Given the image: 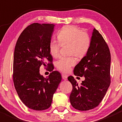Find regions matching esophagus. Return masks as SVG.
I'll use <instances>...</instances> for the list:
<instances>
[{
  "label": "esophagus",
  "mask_w": 122,
  "mask_h": 122,
  "mask_svg": "<svg viewBox=\"0 0 122 122\" xmlns=\"http://www.w3.org/2000/svg\"><path fill=\"white\" fill-rule=\"evenodd\" d=\"M62 79L64 80H67V76L66 74H62Z\"/></svg>",
  "instance_id": "34e87169"
}]
</instances>
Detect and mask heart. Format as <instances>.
<instances>
[{"instance_id":"obj_1","label":"heart","mask_w":122,"mask_h":122,"mask_svg":"<svg viewBox=\"0 0 122 122\" xmlns=\"http://www.w3.org/2000/svg\"><path fill=\"white\" fill-rule=\"evenodd\" d=\"M57 38L59 43L51 41L48 45L49 52L53 57H57L59 55L60 45L69 44L70 53L74 54L78 57L84 56L90 46L91 39L88 34L74 26H64L57 34ZM76 64V58L70 56L60 57L55 65L60 71L68 72Z\"/></svg>"}]
</instances>
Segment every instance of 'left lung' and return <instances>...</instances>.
Returning <instances> with one entry per match:
<instances>
[{
	"label": "left lung",
	"instance_id": "8db88e82",
	"mask_svg": "<svg viewBox=\"0 0 122 122\" xmlns=\"http://www.w3.org/2000/svg\"><path fill=\"white\" fill-rule=\"evenodd\" d=\"M110 63L109 47L94 28L88 52L74 69L75 76H84L85 80L79 86L72 76L68 77L72 85L70 101L74 108L86 111L99 105L110 84Z\"/></svg>",
	"mask_w": 122,
	"mask_h": 122
}]
</instances>
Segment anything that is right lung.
I'll return each mask as SVG.
<instances>
[{
  "label": "right lung",
  "mask_w": 122,
  "mask_h": 122,
  "mask_svg": "<svg viewBox=\"0 0 122 122\" xmlns=\"http://www.w3.org/2000/svg\"><path fill=\"white\" fill-rule=\"evenodd\" d=\"M54 24L34 23L27 26L19 36L13 55V78L19 98L29 109L44 110L51 105L53 95L62 77L53 71L52 56L49 52ZM48 65L53 71L48 77L40 75L39 68Z\"/></svg>",
  "instance_id": "right-lung-1"
}]
</instances>
